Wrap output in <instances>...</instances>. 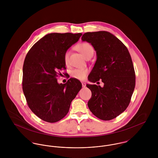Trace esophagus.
Masks as SVG:
<instances>
[{
	"mask_svg": "<svg viewBox=\"0 0 158 158\" xmlns=\"http://www.w3.org/2000/svg\"><path fill=\"white\" fill-rule=\"evenodd\" d=\"M82 86H83V88H85L86 87V83H82Z\"/></svg>",
	"mask_w": 158,
	"mask_h": 158,
	"instance_id": "1",
	"label": "esophagus"
}]
</instances>
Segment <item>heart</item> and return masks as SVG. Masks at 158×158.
Returning <instances> with one entry per match:
<instances>
[{"mask_svg":"<svg viewBox=\"0 0 158 158\" xmlns=\"http://www.w3.org/2000/svg\"><path fill=\"white\" fill-rule=\"evenodd\" d=\"M76 48L79 52H80L86 58H88L90 56H93V54L94 52L92 46L88 43H83L79 44L76 46ZM69 52L66 51L64 55V60L66 65H68L69 63ZM88 73V69H76L73 70L71 72L70 75L72 77L75 79H77L79 80H83L86 78Z\"/></svg>","mask_w":158,"mask_h":158,"instance_id":"b5f03b06","label":"heart"}]
</instances>
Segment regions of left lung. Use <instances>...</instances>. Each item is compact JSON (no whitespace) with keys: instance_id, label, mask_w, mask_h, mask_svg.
<instances>
[{"instance_id":"8db88e82","label":"left lung","mask_w":158,"mask_h":158,"mask_svg":"<svg viewBox=\"0 0 158 158\" xmlns=\"http://www.w3.org/2000/svg\"><path fill=\"white\" fill-rule=\"evenodd\" d=\"M83 41L91 44L97 61L88 76L92 83L100 80L104 86L87 84L92 92L88 103L92 113L103 120H110L128 106L135 88V69L127 47L113 34L105 31L87 32Z\"/></svg>"}]
</instances>
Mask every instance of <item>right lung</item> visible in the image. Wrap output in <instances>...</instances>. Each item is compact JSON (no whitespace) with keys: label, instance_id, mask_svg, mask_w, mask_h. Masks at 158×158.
<instances>
[{"label":"right lung","instance_id":"add662e5","mask_svg":"<svg viewBox=\"0 0 158 158\" xmlns=\"http://www.w3.org/2000/svg\"><path fill=\"white\" fill-rule=\"evenodd\" d=\"M81 35L80 33L47 34L32 46L25 56L23 92L30 109L45 122L55 123L64 118L82 88L81 82L74 78L65 84L57 81V77L62 75L61 70L66 69L65 52Z\"/></svg>","mask_w":158,"mask_h":158}]
</instances>
